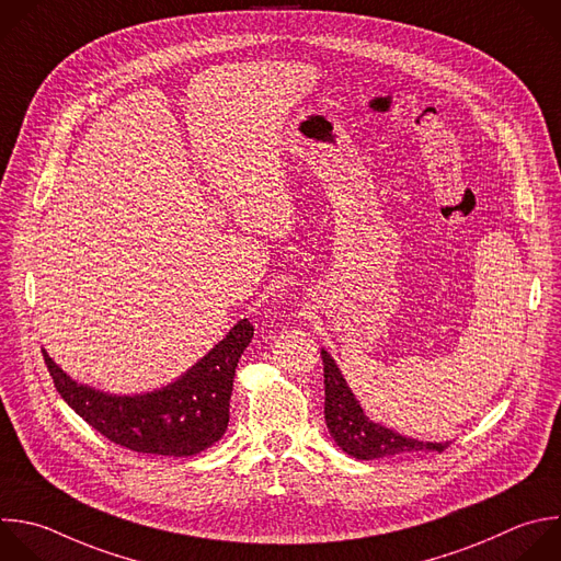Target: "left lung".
Instances as JSON below:
<instances>
[{"label":"left lung","instance_id":"1","mask_svg":"<svg viewBox=\"0 0 561 561\" xmlns=\"http://www.w3.org/2000/svg\"><path fill=\"white\" fill-rule=\"evenodd\" d=\"M325 386V425L334 443L356 460H379L410 451H445L449 443H423L408 438L381 423L369 421L347 388L334 358L321 347Z\"/></svg>","mask_w":561,"mask_h":561}]
</instances>
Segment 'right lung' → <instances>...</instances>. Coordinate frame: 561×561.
<instances>
[{
	"label": "right lung",
	"instance_id": "1",
	"mask_svg": "<svg viewBox=\"0 0 561 561\" xmlns=\"http://www.w3.org/2000/svg\"><path fill=\"white\" fill-rule=\"evenodd\" d=\"M251 336L253 325L240 319L173 383L131 397L77 383L46 350L44 358L61 399L107 440L138 454L186 458L225 436L236 367Z\"/></svg>",
	"mask_w": 561,
	"mask_h": 561
}]
</instances>
